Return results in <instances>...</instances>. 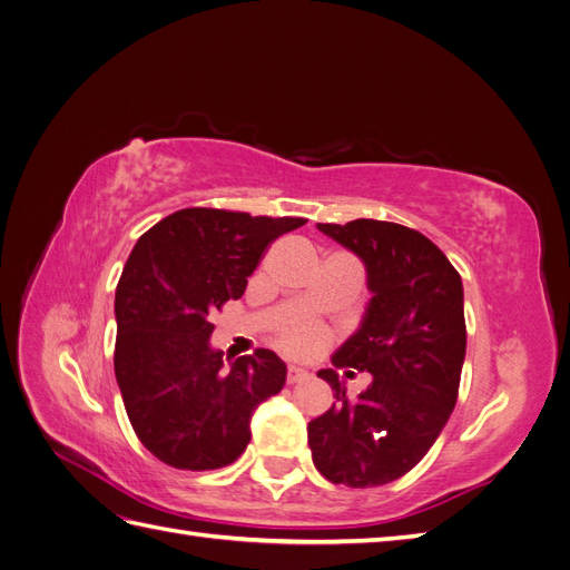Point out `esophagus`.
Instances as JSON below:
<instances>
[{"mask_svg":"<svg viewBox=\"0 0 570 570\" xmlns=\"http://www.w3.org/2000/svg\"><path fill=\"white\" fill-rule=\"evenodd\" d=\"M308 377V371L302 366H289L287 368V383H304Z\"/></svg>","mask_w":570,"mask_h":570,"instance_id":"obj_1","label":"esophagus"}]
</instances>
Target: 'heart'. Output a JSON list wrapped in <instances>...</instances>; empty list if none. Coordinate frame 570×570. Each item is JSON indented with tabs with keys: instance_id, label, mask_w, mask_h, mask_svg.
Returning <instances> with one entry per match:
<instances>
[{
	"instance_id": "1",
	"label": "heart",
	"mask_w": 570,
	"mask_h": 570,
	"mask_svg": "<svg viewBox=\"0 0 570 570\" xmlns=\"http://www.w3.org/2000/svg\"><path fill=\"white\" fill-rule=\"evenodd\" d=\"M325 335L314 323H292L281 333V344L292 354H314L321 350Z\"/></svg>"
}]
</instances>
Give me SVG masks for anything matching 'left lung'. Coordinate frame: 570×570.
Here are the masks:
<instances>
[{
	"label": "left lung",
	"instance_id": "1",
	"mask_svg": "<svg viewBox=\"0 0 570 570\" xmlns=\"http://www.w3.org/2000/svg\"><path fill=\"white\" fill-rule=\"evenodd\" d=\"M316 228L366 266V314L333 366L366 370L374 381L352 401L334 368L318 371L335 402L308 423V446L335 485H387L428 454L454 411L465 358L461 275L438 245L400 223Z\"/></svg>",
	"mask_w": 570,
	"mask_h": 570
}]
</instances>
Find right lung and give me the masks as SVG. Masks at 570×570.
<instances>
[{"mask_svg": "<svg viewBox=\"0 0 570 570\" xmlns=\"http://www.w3.org/2000/svg\"><path fill=\"white\" fill-rule=\"evenodd\" d=\"M304 223L183 209L137 239L116 287L114 371L135 435L164 463H233L249 444L254 409L283 390L287 366L271 350L226 366L209 316L243 297L275 237Z\"/></svg>", "mask_w": 570, "mask_h": 570, "instance_id": "1", "label": "right lung"}]
</instances>
